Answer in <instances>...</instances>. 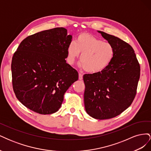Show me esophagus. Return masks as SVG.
<instances>
[{"label": "esophagus", "mask_w": 151, "mask_h": 151, "mask_svg": "<svg viewBox=\"0 0 151 151\" xmlns=\"http://www.w3.org/2000/svg\"><path fill=\"white\" fill-rule=\"evenodd\" d=\"M83 76L82 74H81V73H79V80H83Z\"/></svg>", "instance_id": "1"}]
</instances>
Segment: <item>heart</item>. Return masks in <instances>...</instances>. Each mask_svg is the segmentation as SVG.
<instances>
[{
	"mask_svg": "<svg viewBox=\"0 0 151 151\" xmlns=\"http://www.w3.org/2000/svg\"><path fill=\"white\" fill-rule=\"evenodd\" d=\"M80 57L81 66L89 73H98L104 70L111 62L115 48L108 42H103L92 35L82 33L76 43L71 42L67 50V61L73 65Z\"/></svg>",
	"mask_w": 151,
	"mask_h": 151,
	"instance_id": "b5f03b06",
	"label": "heart"
}]
</instances>
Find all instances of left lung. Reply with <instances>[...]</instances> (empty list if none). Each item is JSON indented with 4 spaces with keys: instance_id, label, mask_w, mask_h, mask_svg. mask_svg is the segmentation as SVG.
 I'll list each match as a JSON object with an SVG mask.
<instances>
[{
    "instance_id": "left-lung-1",
    "label": "left lung",
    "mask_w": 151,
    "mask_h": 151,
    "mask_svg": "<svg viewBox=\"0 0 151 151\" xmlns=\"http://www.w3.org/2000/svg\"><path fill=\"white\" fill-rule=\"evenodd\" d=\"M115 48L111 62L103 71L85 74L84 94L87 113L96 119L119 115L133 102L140 67L130 45L115 36L98 31Z\"/></svg>"
}]
</instances>
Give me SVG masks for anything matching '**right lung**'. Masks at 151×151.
<instances>
[{
  "mask_svg": "<svg viewBox=\"0 0 151 151\" xmlns=\"http://www.w3.org/2000/svg\"><path fill=\"white\" fill-rule=\"evenodd\" d=\"M72 36L55 28L24 39L12 58L13 90L19 101L42 115L60 109L63 95L78 80L77 71L66 63Z\"/></svg>",
  "mask_w": 151,
  "mask_h": 151,
  "instance_id": "right-lung-1",
  "label": "right lung"
}]
</instances>
